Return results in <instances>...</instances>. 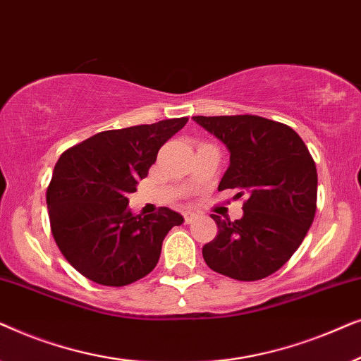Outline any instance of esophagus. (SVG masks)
Instances as JSON below:
<instances>
[{
  "instance_id": "esophagus-1",
  "label": "esophagus",
  "mask_w": 361,
  "mask_h": 361,
  "mask_svg": "<svg viewBox=\"0 0 361 361\" xmlns=\"http://www.w3.org/2000/svg\"><path fill=\"white\" fill-rule=\"evenodd\" d=\"M195 216H197L195 212H192V210H185V212H184V220H185V224H192V221L195 220Z\"/></svg>"
}]
</instances>
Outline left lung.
<instances>
[{
	"label": "left lung",
	"instance_id": "obj_1",
	"mask_svg": "<svg viewBox=\"0 0 361 361\" xmlns=\"http://www.w3.org/2000/svg\"><path fill=\"white\" fill-rule=\"evenodd\" d=\"M230 152L219 190L245 197L243 216L212 215L219 233L202 248L205 263L238 281L273 274L299 248L317 209V169L293 128L255 115L194 116Z\"/></svg>",
	"mask_w": 361,
	"mask_h": 361
}]
</instances>
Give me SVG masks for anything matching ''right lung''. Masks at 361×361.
<instances>
[{"mask_svg": "<svg viewBox=\"0 0 361 361\" xmlns=\"http://www.w3.org/2000/svg\"><path fill=\"white\" fill-rule=\"evenodd\" d=\"M187 121L102 131L59 157L46 195L51 230L66 259L87 279L120 288L145 278L156 268L169 230L184 224L167 207L133 215L128 195Z\"/></svg>", "mask_w": 361, "mask_h": 361, "instance_id": "add662e5", "label": "right lung"}]
</instances>
